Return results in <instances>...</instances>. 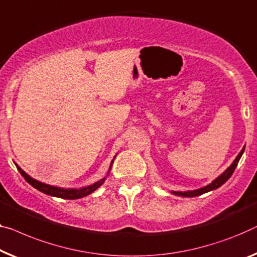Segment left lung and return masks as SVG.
Returning <instances> with one entry per match:
<instances>
[{"label":"left lung","instance_id":"8db88e82","mask_svg":"<svg viewBox=\"0 0 257 257\" xmlns=\"http://www.w3.org/2000/svg\"><path fill=\"white\" fill-rule=\"evenodd\" d=\"M244 151V147L242 150L240 151V153L238 156H236V158L234 159V162L232 163V165L229 166L226 171L224 172L223 174H220L219 177H218L216 180H213V181L210 183V185L203 187V188L200 189H196V190H190V191H172L174 195H178V196H183V197H194V196H200L202 194H205L208 193V191H211L213 189H217L219 188L220 186H223L225 182L227 181V180L231 178V175L233 174V172H234L236 165H238L239 160L241 158V156H242V153Z\"/></svg>","mask_w":257,"mask_h":257}]
</instances>
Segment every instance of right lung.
<instances>
[{
	"label": "right lung",
	"instance_id": "obj_1",
	"mask_svg": "<svg viewBox=\"0 0 257 257\" xmlns=\"http://www.w3.org/2000/svg\"><path fill=\"white\" fill-rule=\"evenodd\" d=\"M112 163H113V160H112ZM16 166H17V170L19 171V173L23 175V178H24L31 186L34 187V188L38 189L39 191H43L44 194L51 195V196H55V197H60V198H64V200H77V198H82L84 196H87V195L93 193L95 189H98L99 187L104 183L105 179H106V178L101 179L100 181L95 182L91 186L84 187V188H80V189H64V188H60V187L46 185V183L38 181V180H34L31 178L29 174H26L25 172L23 171L18 165H16ZM110 166H112V164H110ZM109 170H110V167H109Z\"/></svg>",
	"mask_w": 257,
	"mask_h": 257
}]
</instances>
